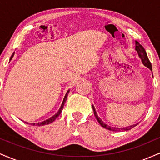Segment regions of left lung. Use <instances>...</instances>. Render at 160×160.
<instances>
[{
	"label": "left lung",
	"mask_w": 160,
	"mask_h": 160,
	"mask_svg": "<svg viewBox=\"0 0 160 160\" xmlns=\"http://www.w3.org/2000/svg\"><path fill=\"white\" fill-rule=\"evenodd\" d=\"M135 50L137 51L138 54V56H139V58H141V62H142L143 65H144V66H146V67H148V68L150 70V71H152V65H151V63H150L149 58H148L146 51H145L144 47H143L142 46H141L138 41H135ZM92 109H93V111H94V114L95 116V118L97 119V120H98L99 124H100L101 126H102V127H104V128H107V129H108V130H111V131H113V132L128 131V130H130L131 128L135 127V126H137V124H134V125H132V126H128V127H126V128L111 127V126H108V125L104 123L103 121L101 120V118H99L98 116L97 115L96 111H95V107L93 105H92Z\"/></svg>",
	"instance_id": "1"
}]
</instances>
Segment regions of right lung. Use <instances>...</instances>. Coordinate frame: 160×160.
<instances>
[{
	"label": "right lung",
	"mask_w": 160,
	"mask_h": 160,
	"mask_svg": "<svg viewBox=\"0 0 160 160\" xmlns=\"http://www.w3.org/2000/svg\"><path fill=\"white\" fill-rule=\"evenodd\" d=\"M14 53H15V52H14L12 53V56H11V57H10V60H11V59H12V57H13V56H14ZM69 91H70V90L68 91V92H67V93H66V94H65V98H64V99H63V102H62V104L61 107H60L59 110H58V111L57 112V113H56V114L53 115L52 117H51L50 118H49V119H48V120H46L45 121H43V122H38V123H29V124L33 125V126H44V125H47V124L51 123V122H52L53 121H54L55 120H56V119L57 118V117H58V116L60 115V113H62V110H63V107H64V105H65V103L66 100H67V97H68V95ZM25 123H28V122H25Z\"/></svg>",
	"instance_id": "obj_1"
}]
</instances>
